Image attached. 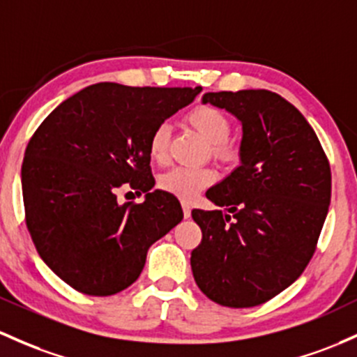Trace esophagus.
Segmentation results:
<instances>
[{
	"label": "esophagus",
	"mask_w": 357,
	"mask_h": 357,
	"mask_svg": "<svg viewBox=\"0 0 357 357\" xmlns=\"http://www.w3.org/2000/svg\"><path fill=\"white\" fill-rule=\"evenodd\" d=\"M181 206H183V215H185V218H190V217H191V206H190V203L183 202Z\"/></svg>",
	"instance_id": "esophagus-1"
}]
</instances>
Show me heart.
Listing matches in <instances>:
<instances>
[{
	"label": "heart",
	"mask_w": 357,
	"mask_h": 357,
	"mask_svg": "<svg viewBox=\"0 0 357 357\" xmlns=\"http://www.w3.org/2000/svg\"><path fill=\"white\" fill-rule=\"evenodd\" d=\"M188 123L198 132L206 142L211 144V152L220 162L234 164L238 160L236 146L227 142L232 125L227 115L215 107H197L186 115ZM171 144V125L167 121L155 125L149 137V154L158 162H166ZM215 181V171L208 167L191 169V167H176L160 178V188L174 197L193 199L202 190L208 188Z\"/></svg>",
	"instance_id": "b5f03b06"
}]
</instances>
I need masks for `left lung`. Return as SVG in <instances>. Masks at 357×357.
<instances>
[{
	"label": "left lung",
	"instance_id": "1",
	"mask_svg": "<svg viewBox=\"0 0 357 357\" xmlns=\"http://www.w3.org/2000/svg\"><path fill=\"white\" fill-rule=\"evenodd\" d=\"M203 103L242 123L241 166L206 191L229 213L191 211L203 234L191 271L215 303L256 307L310 262L331 205V166L310 123L276 93H205Z\"/></svg>",
	"mask_w": 357,
	"mask_h": 357
}]
</instances>
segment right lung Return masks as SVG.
Here are the masks:
<instances>
[{
  "instance_id": "add662e5",
  "label": "right lung",
  "mask_w": 357,
  "mask_h": 357,
  "mask_svg": "<svg viewBox=\"0 0 357 357\" xmlns=\"http://www.w3.org/2000/svg\"><path fill=\"white\" fill-rule=\"evenodd\" d=\"M202 88L98 83L62 101L26 146L22 190L38 256L77 291L115 295L140 276L147 250L183 220L174 195L154 190L149 137ZM128 183L142 204L116 202Z\"/></svg>"
}]
</instances>
